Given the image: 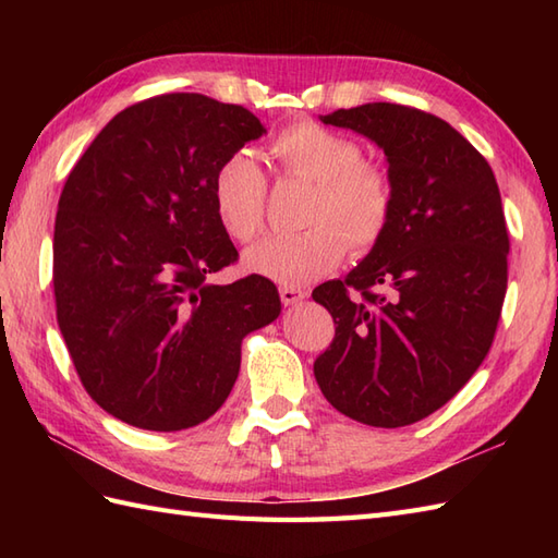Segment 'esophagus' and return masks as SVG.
<instances>
[{"label":"esophagus","mask_w":558,"mask_h":558,"mask_svg":"<svg viewBox=\"0 0 558 558\" xmlns=\"http://www.w3.org/2000/svg\"><path fill=\"white\" fill-rule=\"evenodd\" d=\"M302 300H306V292H304V290H300V288H288V286L280 288V302L286 304V306L300 304Z\"/></svg>","instance_id":"obj_1"}]
</instances>
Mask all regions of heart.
Instances as JSON below:
<instances>
[{"label":"heart","instance_id":"obj_1","mask_svg":"<svg viewBox=\"0 0 558 558\" xmlns=\"http://www.w3.org/2000/svg\"><path fill=\"white\" fill-rule=\"evenodd\" d=\"M286 174L314 182L298 234H272L248 248L244 266L278 286H310L348 254H366L388 230L393 192L381 168L364 162L352 138L316 124L298 122L270 144ZM213 210L234 242H252L264 228L266 177L254 156L236 150L225 158L210 182Z\"/></svg>","mask_w":558,"mask_h":558}]
</instances>
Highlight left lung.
<instances>
[{
    "instance_id": "8db88e82",
    "label": "left lung",
    "mask_w": 558,
    "mask_h": 558,
    "mask_svg": "<svg viewBox=\"0 0 558 558\" xmlns=\"http://www.w3.org/2000/svg\"><path fill=\"white\" fill-rule=\"evenodd\" d=\"M384 150L388 230L345 280L312 298L336 338L314 362L338 412L396 429L429 417L487 357L508 280V232L489 162L448 122L393 102L318 117Z\"/></svg>"
}]
</instances>
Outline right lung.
<instances>
[{"label": "right lung", "mask_w": 558, "mask_h": 558, "mask_svg": "<svg viewBox=\"0 0 558 558\" xmlns=\"http://www.w3.org/2000/svg\"><path fill=\"white\" fill-rule=\"evenodd\" d=\"M266 126L242 105L170 93L114 114L74 165L54 220L57 324L83 388L138 429L206 422L240 374L242 338L276 322L213 210L218 165Z\"/></svg>", "instance_id": "obj_1"}]
</instances>
